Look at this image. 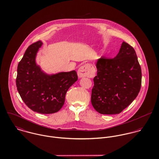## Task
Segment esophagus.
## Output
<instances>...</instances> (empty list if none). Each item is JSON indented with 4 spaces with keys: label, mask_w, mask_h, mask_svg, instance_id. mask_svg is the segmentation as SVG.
Returning <instances> with one entry per match:
<instances>
[{
    "label": "esophagus",
    "mask_w": 159,
    "mask_h": 159,
    "mask_svg": "<svg viewBox=\"0 0 159 159\" xmlns=\"http://www.w3.org/2000/svg\"><path fill=\"white\" fill-rule=\"evenodd\" d=\"M78 76L80 78L83 77H92L93 76V73L92 72L90 66L88 64H85L78 69Z\"/></svg>",
    "instance_id": "1"
}]
</instances>
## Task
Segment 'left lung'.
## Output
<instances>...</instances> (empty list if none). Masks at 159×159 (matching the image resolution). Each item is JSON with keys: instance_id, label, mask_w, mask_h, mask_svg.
Returning <instances> with one entry per match:
<instances>
[{"instance_id": "8db88e82", "label": "left lung", "mask_w": 159, "mask_h": 159, "mask_svg": "<svg viewBox=\"0 0 159 159\" xmlns=\"http://www.w3.org/2000/svg\"><path fill=\"white\" fill-rule=\"evenodd\" d=\"M91 103L102 114L120 113L136 98L141 86V69L135 49L123 42L117 55L104 56L96 64Z\"/></svg>"}]
</instances>
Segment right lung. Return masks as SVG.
<instances>
[{
	"label": "right lung",
	"instance_id": "obj_1",
	"mask_svg": "<svg viewBox=\"0 0 159 159\" xmlns=\"http://www.w3.org/2000/svg\"><path fill=\"white\" fill-rule=\"evenodd\" d=\"M42 45V42L38 41L26 49L18 66L16 87L30 110L39 113H54L63 107L66 94L78 80V75L75 70L51 75L42 71L35 62Z\"/></svg>",
	"mask_w": 159,
	"mask_h": 159
}]
</instances>
